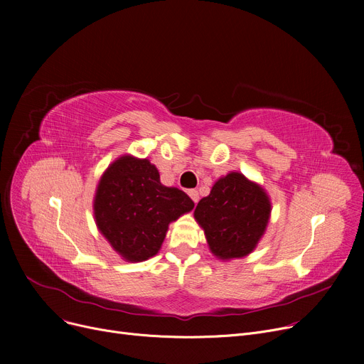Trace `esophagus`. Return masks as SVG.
<instances>
[{
	"label": "esophagus",
	"instance_id": "1",
	"mask_svg": "<svg viewBox=\"0 0 364 364\" xmlns=\"http://www.w3.org/2000/svg\"><path fill=\"white\" fill-rule=\"evenodd\" d=\"M188 196L192 198V200H193L195 203L199 202V192H198V190H188Z\"/></svg>",
	"mask_w": 364,
	"mask_h": 364
}]
</instances>
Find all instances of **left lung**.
<instances>
[{
    "mask_svg": "<svg viewBox=\"0 0 364 364\" xmlns=\"http://www.w3.org/2000/svg\"><path fill=\"white\" fill-rule=\"evenodd\" d=\"M270 213L272 203L265 190L240 172H230L199 200L195 218L205 230L211 252L220 259H233L255 250Z\"/></svg>",
    "mask_w": 364,
    "mask_h": 364,
    "instance_id": "obj_1",
    "label": "left lung"
}]
</instances>
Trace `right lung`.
I'll return each instance as SVG.
<instances>
[{
  "label": "right lung",
  "instance_id": "right-lung-1",
  "mask_svg": "<svg viewBox=\"0 0 364 364\" xmlns=\"http://www.w3.org/2000/svg\"><path fill=\"white\" fill-rule=\"evenodd\" d=\"M193 206L183 190L161 183L155 165L125 155L110 164L99 181L94 218L114 251L140 262L158 254L169 223Z\"/></svg>",
  "mask_w": 364,
  "mask_h": 364
}]
</instances>
